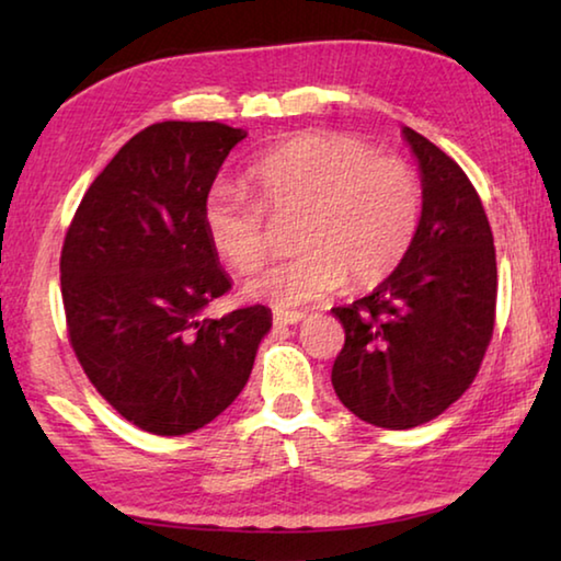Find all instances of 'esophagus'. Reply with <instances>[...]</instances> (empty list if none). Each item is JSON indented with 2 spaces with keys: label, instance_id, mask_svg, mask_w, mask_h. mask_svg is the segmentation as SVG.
I'll return each mask as SVG.
<instances>
[{
  "label": "esophagus",
  "instance_id": "1",
  "mask_svg": "<svg viewBox=\"0 0 561 561\" xmlns=\"http://www.w3.org/2000/svg\"><path fill=\"white\" fill-rule=\"evenodd\" d=\"M306 318V313H300V310H273V323L275 325H293V323H300V320Z\"/></svg>",
  "mask_w": 561,
  "mask_h": 561
}]
</instances>
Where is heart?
Masks as SVG:
<instances>
[{"label": "heart", "mask_w": 561, "mask_h": 561, "mask_svg": "<svg viewBox=\"0 0 561 561\" xmlns=\"http://www.w3.org/2000/svg\"><path fill=\"white\" fill-rule=\"evenodd\" d=\"M253 195L216 183L204 204L214 251L236 271H251L268 251L271 218H290L288 259L268 263L243 293L275 306L323 298L345 280L375 286L398 268L417 233L422 188L415 169L375 153L351 134H298L248 167Z\"/></svg>", "instance_id": "obj_1"}]
</instances>
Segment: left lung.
<instances>
[{
    "mask_svg": "<svg viewBox=\"0 0 561 561\" xmlns=\"http://www.w3.org/2000/svg\"><path fill=\"white\" fill-rule=\"evenodd\" d=\"M422 171V216L405 259L370 296L333 308L345 330L333 363L343 405L375 427L408 430L460 400L494 333L497 259L467 173L405 128Z\"/></svg>",
    "mask_w": 561,
    "mask_h": 561,
    "instance_id": "obj_1",
    "label": "left lung"
}]
</instances>
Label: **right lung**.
Masks as SVG:
<instances>
[{"instance_id":"right-lung-1","label":"right lung","mask_w":561,"mask_h":561,"mask_svg":"<svg viewBox=\"0 0 561 561\" xmlns=\"http://www.w3.org/2000/svg\"><path fill=\"white\" fill-rule=\"evenodd\" d=\"M243 128L161 122L128 139L87 188L61 245V300L79 365L118 415L188 435L238 398L271 310L201 318L231 290L204 204Z\"/></svg>"}]
</instances>
